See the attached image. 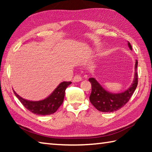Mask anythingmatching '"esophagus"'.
<instances>
[{"label": "esophagus", "instance_id": "34e87169", "mask_svg": "<svg viewBox=\"0 0 152 152\" xmlns=\"http://www.w3.org/2000/svg\"><path fill=\"white\" fill-rule=\"evenodd\" d=\"M72 80L74 82H78L82 80V77L80 76V75H76L73 78Z\"/></svg>", "mask_w": 152, "mask_h": 152}]
</instances>
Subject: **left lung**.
<instances>
[{"instance_id":"obj_1","label":"left lung","mask_w":152,"mask_h":152,"mask_svg":"<svg viewBox=\"0 0 152 152\" xmlns=\"http://www.w3.org/2000/svg\"><path fill=\"white\" fill-rule=\"evenodd\" d=\"M128 46L131 50L132 47L128 42ZM137 60L135 61V74L133 83L128 89L120 93H113L105 90L94 78H90L89 82L92 85V91L89 99L92 105L99 111L111 113L120 109L129 101L133 92L137 88L138 75L137 72Z\"/></svg>"}]
</instances>
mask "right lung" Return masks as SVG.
Masks as SVG:
<instances>
[{"label": "right lung", "mask_w": 152, "mask_h": 152, "mask_svg": "<svg viewBox=\"0 0 152 152\" xmlns=\"http://www.w3.org/2000/svg\"><path fill=\"white\" fill-rule=\"evenodd\" d=\"M71 83V82H61L50 96L39 101H28L20 97L15 91L13 92L22 104L30 112L36 115H49L54 113L63 103L65 91Z\"/></svg>", "instance_id": "add662e5"}]
</instances>
